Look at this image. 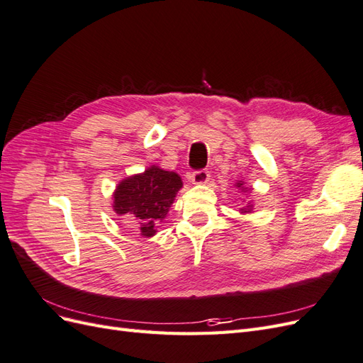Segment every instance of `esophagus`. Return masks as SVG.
Returning <instances> with one entry per match:
<instances>
[{
    "mask_svg": "<svg viewBox=\"0 0 363 363\" xmlns=\"http://www.w3.org/2000/svg\"><path fill=\"white\" fill-rule=\"evenodd\" d=\"M208 179H211V172L207 169H199V171H194L191 175V182L194 184H203L207 183Z\"/></svg>",
    "mask_w": 363,
    "mask_h": 363,
    "instance_id": "esophagus-1",
    "label": "esophagus"
}]
</instances>
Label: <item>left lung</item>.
<instances>
[{"label":"left lung","mask_w":363,"mask_h":363,"mask_svg":"<svg viewBox=\"0 0 363 363\" xmlns=\"http://www.w3.org/2000/svg\"><path fill=\"white\" fill-rule=\"evenodd\" d=\"M240 184H242V183H238V188H239V186H240ZM242 211H244V208H242ZM244 212H245V211H244Z\"/></svg>","instance_id":"obj_1"}]
</instances>
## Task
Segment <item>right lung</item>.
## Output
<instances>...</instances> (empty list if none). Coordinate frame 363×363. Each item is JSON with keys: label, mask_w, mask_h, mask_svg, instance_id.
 <instances>
[{"label": "right lung", "mask_w": 363, "mask_h": 363, "mask_svg": "<svg viewBox=\"0 0 363 363\" xmlns=\"http://www.w3.org/2000/svg\"><path fill=\"white\" fill-rule=\"evenodd\" d=\"M182 184V179L175 172L151 167L144 174L133 175L118 184L113 194V208L118 215H133L140 235L152 236L156 225L167 216Z\"/></svg>", "instance_id": "add662e5"}]
</instances>
